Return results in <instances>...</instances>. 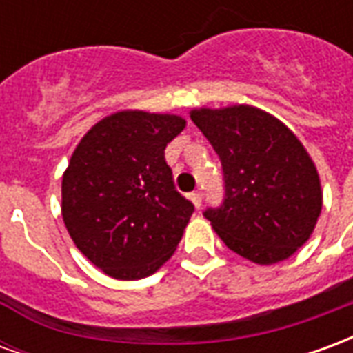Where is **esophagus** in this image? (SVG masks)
<instances>
[{"label": "esophagus", "instance_id": "obj_1", "mask_svg": "<svg viewBox=\"0 0 353 353\" xmlns=\"http://www.w3.org/2000/svg\"><path fill=\"white\" fill-rule=\"evenodd\" d=\"M189 199H191V202L194 204V208L202 206V192L200 191H192L191 194H189Z\"/></svg>", "mask_w": 353, "mask_h": 353}]
</instances>
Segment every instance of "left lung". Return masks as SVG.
<instances>
[{"instance_id": "1", "label": "left lung", "mask_w": 353, "mask_h": 353, "mask_svg": "<svg viewBox=\"0 0 353 353\" xmlns=\"http://www.w3.org/2000/svg\"><path fill=\"white\" fill-rule=\"evenodd\" d=\"M219 154L225 199L204 215L240 257L274 265L306 244L323 204L319 174L293 132L263 109L238 103L191 111Z\"/></svg>"}]
</instances>
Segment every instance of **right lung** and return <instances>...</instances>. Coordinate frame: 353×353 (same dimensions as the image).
<instances>
[{
  "label": "right lung",
  "instance_id": "right-lung-1",
  "mask_svg": "<svg viewBox=\"0 0 353 353\" xmlns=\"http://www.w3.org/2000/svg\"><path fill=\"white\" fill-rule=\"evenodd\" d=\"M183 117L138 109L103 117L62 177V217L85 257L115 280H139L174 255L194 206L174 187L164 149Z\"/></svg>",
  "mask_w": 353,
  "mask_h": 353
}]
</instances>
